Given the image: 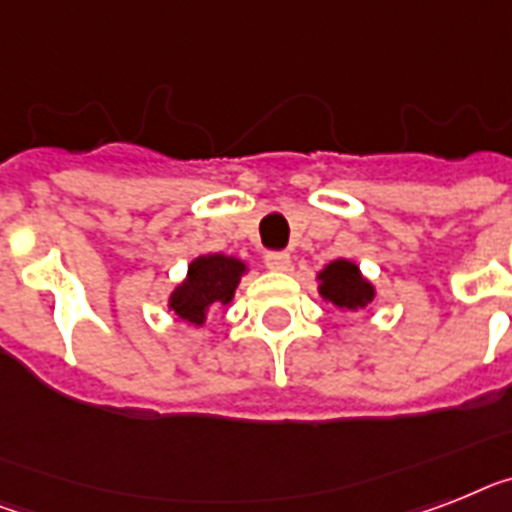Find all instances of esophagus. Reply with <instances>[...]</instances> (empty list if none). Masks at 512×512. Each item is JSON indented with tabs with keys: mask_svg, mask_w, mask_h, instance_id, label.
Listing matches in <instances>:
<instances>
[{
	"mask_svg": "<svg viewBox=\"0 0 512 512\" xmlns=\"http://www.w3.org/2000/svg\"><path fill=\"white\" fill-rule=\"evenodd\" d=\"M264 261L269 269H274V272H287V269H290V253L285 251H269L264 256Z\"/></svg>",
	"mask_w": 512,
	"mask_h": 512,
	"instance_id": "34e87169",
	"label": "esophagus"
}]
</instances>
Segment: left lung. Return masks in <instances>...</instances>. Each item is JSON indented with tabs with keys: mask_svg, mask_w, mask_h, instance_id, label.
I'll list each match as a JSON object with an SVG mask.
<instances>
[{
	"mask_svg": "<svg viewBox=\"0 0 512 512\" xmlns=\"http://www.w3.org/2000/svg\"><path fill=\"white\" fill-rule=\"evenodd\" d=\"M319 295L342 311H363L374 301V285L361 274L353 261L337 259L319 272Z\"/></svg>",
	"mask_w": 512,
	"mask_h": 512,
	"instance_id": "obj_1",
	"label": "left lung"
}]
</instances>
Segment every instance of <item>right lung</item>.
Here are the masks:
<instances>
[{
	"label": "right lung",
	"mask_w": 512,
	"mask_h": 512,
	"mask_svg": "<svg viewBox=\"0 0 512 512\" xmlns=\"http://www.w3.org/2000/svg\"><path fill=\"white\" fill-rule=\"evenodd\" d=\"M246 264L225 253H206L188 264V277L172 290L170 311L177 319L204 327L211 306H227L235 295Z\"/></svg>",
	"instance_id": "obj_1"
}]
</instances>
